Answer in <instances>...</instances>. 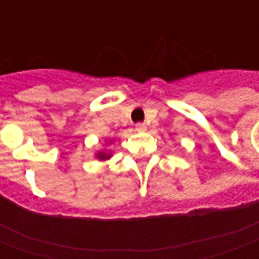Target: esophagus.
I'll return each mask as SVG.
<instances>
[{
  "label": "esophagus",
  "mask_w": 259,
  "mask_h": 259,
  "mask_svg": "<svg viewBox=\"0 0 259 259\" xmlns=\"http://www.w3.org/2000/svg\"><path fill=\"white\" fill-rule=\"evenodd\" d=\"M136 130H137V132H146V123H136Z\"/></svg>",
  "instance_id": "1"
}]
</instances>
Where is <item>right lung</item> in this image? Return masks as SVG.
<instances>
[{
  "label": "right lung",
  "mask_w": 259,
  "mask_h": 259,
  "mask_svg": "<svg viewBox=\"0 0 259 259\" xmlns=\"http://www.w3.org/2000/svg\"><path fill=\"white\" fill-rule=\"evenodd\" d=\"M100 157H101V158H102V159H105V158H107V157H108V155H104V154H102V155H100Z\"/></svg>",
  "instance_id": "add662e5"
}]
</instances>
